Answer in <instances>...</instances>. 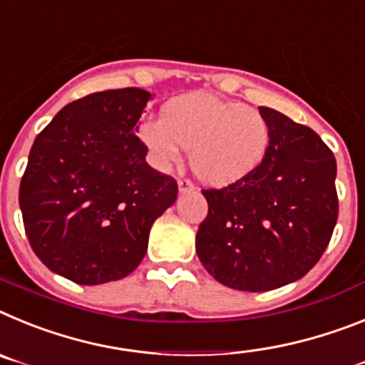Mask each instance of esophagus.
Segmentation results:
<instances>
[{
	"label": "esophagus",
	"mask_w": 365,
	"mask_h": 365,
	"mask_svg": "<svg viewBox=\"0 0 365 365\" xmlns=\"http://www.w3.org/2000/svg\"><path fill=\"white\" fill-rule=\"evenodd\" d=\"M178 191H180V195H185V192L195 191V185H192L189 180L182 178V180H178Z\"/></svg>",
	"instance_id": "obj_1"
}]
</instances>
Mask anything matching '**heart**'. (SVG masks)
Here are the masks:
<instances>
[{"instance_id": "1", "label": "heart", "mask_w": 365, "mask_h": 365, "mask_svg": "<svg viewBox=\"0 0 365 365\" xmlns=\"http://www.w3.org/2000/svg\"><path fill=\"white\" fill-rule=\"evenodd\" d=\"M138 135L150 161L165 170L183 160L196 178L211 187H227L257 169L270 145V126L257 108L213 93H189L165 106V117H150Z\"/></svg>"}]
</instances>
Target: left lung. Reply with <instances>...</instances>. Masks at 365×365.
I'll use <instances>...</instances> for the list:
<instances>
[{"instance_id":"left-lung-1","label":"left lung","mask_w":365,"mask_h":365,"mask_svg":"<svg viewBox=\"0 0 365 365\" xmlns=\"http://www.w3.org/2000/svg\"><path fill=\"white\" fill-rule=\"evenodd\" d=\"M270 145L257 169L202 195L209 211L196 233L205 270L244 292L301 279L323 255L338 218L336 160L309 126L261 106Z\"/></svg>"}]
</instances>
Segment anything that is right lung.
<instances>
[{
  "label": "right lung",
  "instance_id": "1",
  "mask_svg": "<svg viewBox=\"0 0 365 365\" xmlns=\"http://www.w3.org/2000/svg\"><path fill=\"white\" fill-rule=\"evenodd\" d=\"M154 93L123 88L66 104L36 135L20 183L31 248L78 284L119 281L143 261L178 185L145 161L138 121Z\"/></svg>",
  "mask_w": 365,
  "mask_h": 365
}]
</instances>
